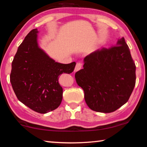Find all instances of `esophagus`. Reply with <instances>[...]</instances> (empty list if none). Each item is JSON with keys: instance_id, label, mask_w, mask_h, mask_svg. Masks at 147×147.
I'll use <instances>...</instances> for the list:
<instances>
[{"instance_id": "34e87169", "label": "esophagus", "mask_w": 147, "mask_h": 147, "mask_svg": "<svg viewBox=\"0 0 147 147\" xmlns=\"http://www.w3.org/2000/svg\"><path fill=\"white\" fill-rule=\"evenodd\" d=\"M82 63H80V62L77 63L75 66V68H74V72H76L79 70H80L82 69Z\"/></svg>"}]
</instances>
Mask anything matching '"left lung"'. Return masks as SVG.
Wrapping results in <instances>:
<instances>
[{"label":"left lung","mask_w":147,"mask_h":147,"mask_svg":"<svg viewBox=\"0 0 147 147\" xmlns=\"http://www.w3.org/2000/svg\"><path fill=\"white\" fill-rule=\"evenodd\" d=\"M84 61L75 78L89 108L111 113L127 102L136 84V65L124 38L115 46L93 52Z\"/></svg>","instance_id":"left-lung-1"}]
</instances>
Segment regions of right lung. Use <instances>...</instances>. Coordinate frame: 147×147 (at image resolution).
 Instances as JSON below:
<instances>
[{"instance_id": "right-lung-1", "label": "right lung", "mask_w": 147, "mask_h": 147, "mask_svg": "<svg viewBox=\"0 0 147 147\" xmlns=\"http://www.w3.org/2000/svg\"><path fill=\"white\" fill-rule=\"evenodd\" d=\"M33 29L20 45L11 63L10 82L19 101L32 110L47 113L60 105L63 89L59 76L73 73L76 63H59L38 47Z\"/></svg>"}]
</instances>
